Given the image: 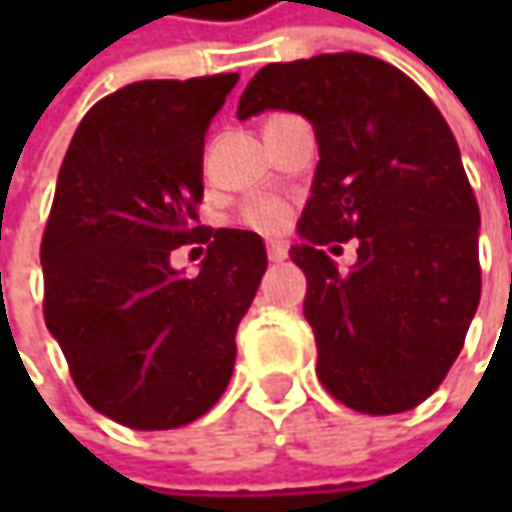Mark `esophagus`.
<instances>
[{"mask_svg":"<svg viewBox=\"0 0 512 512\" xmlns=\"http://www.w3.org/2000/svg\"><path fill=\"white\" fill-rule=\"evenodd\" d=\"M267 259H270L273 265L285 262V259H287V245H285V242H267Z\"/></svg>","mask_w":512,"mask_h":512,"instance_id":"esophagus-1","label":"esophagus"}]
</instances>
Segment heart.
<instances>
[{"mask_svg":"<svg viewBox=\"0 0 512 512\" xmlns=\"http://www.w3.org/2000/svg\"><path fill=\"white\" fill-rule=\"evenodd\" d=\"M236 225L247 227L259 236H279L290 225V207L273 196H253L236 210Z\"/></svg>","mask_w":512,"mask_h":512,"instance_id":"b5f03b06","label":"heart"}]
</instances>
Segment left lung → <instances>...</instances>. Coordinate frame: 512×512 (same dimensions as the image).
I'll return each mask as SVG.
<instances>
[{
    "label": "left lung",
    "mask_w": 512,
    "mask_h": 512,
    "mask_svg": "<svg viewBox=\"0 0 512 512\" xmlns=\"http://www.w3.org/2000/svg\"><path fill=\"white\" fill-rule=\"evenodd\" d=\"M302 113L319 168L290 259L305 270L325 390L370 416L422 404L462 353L482 296L479 205L459 145L410 76L364 53L273 62L239 99V119ZM360 239L339 274L321 247Z\"/></svg>",
    "instance_id": "1"
}]
</instances>
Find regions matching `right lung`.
<instances>
[{"label": "right lung", "mask_w": 512, "mask_h": 512, "mask_svg": "<svg viewBox=\"0 0 512 512\" xmlns=\"http://www.w3.org/2000/svg\"><path fill=\"white\" fill-rule=\"evenodd\" d=\"M239 73L145 79L99 99L70 139L42 236L45 325L85 402L133 430L205 416L265 276L259 233L199 225L210 119ZM208 247L199 277L169 267ZM202 250V247H199Z\"/></svg>", "instance_id": "add662e5"}]
</instances>
